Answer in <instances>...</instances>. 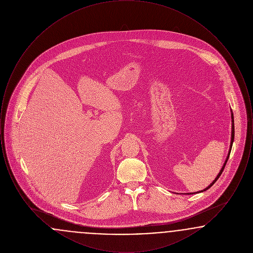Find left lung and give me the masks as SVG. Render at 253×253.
<instances>
[{
    "mask_svg": "<svg viewBox=\"0 0 253 253\" xmlns=\"http://www.w3.org/2000/svg\"><path fill=\"white\" fill-rule=\"evenodd\" d=\"M230 117H231V138H230V145H229V154H228V157H226V160H225V163H224V165H223V167L222 169H220V171H219V173L217 174L216 177H215V179L212 181L207 188H205L204 190H201V191H199V192H196V193H189L188 194H193V193H203L205 191H207V190H209L215 182H216L217 179L220 177V175L222 174V172H223V169L225 168V166H226V164H227V162H228V159H229V154H230V151H231V147H232V144H233V140H234V119H233V113H232V110L230 109Z\"/></svg>",
    "mask_w": 253,
    "mask_h": 253,
    "instance_id": "8db88e82",
    "label": "left lung"
}]
</instances>
